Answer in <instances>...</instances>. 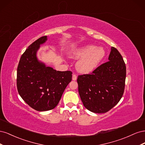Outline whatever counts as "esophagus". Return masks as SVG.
I'll return each mask as SVG.
<instances>
[{
    "label": "esophagus",
    "instance_id": "obj_1",
    "mask_svg": "<svg viewBox=\"0 0 145 145\" xmlns=\"http://www.w3.org/2000/svg\"><path fill=\"white\" fill-rule=\"evenodd\" d=\"M77 76L76 75V74H73L72 75V80H77Z\"/></svg>",
    "mask_w": 145,
    "mask_h": 145
}]
</instances>
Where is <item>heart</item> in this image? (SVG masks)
Masks as SVG:
<instances>
[{"instance_id":"1","label":"heart","mask_w":145,"mask_h":145,"mask_svg":"<svg viewBox=\"0 0 145 145\" xmlns=\"http://www.w3.org/2000/svg\"><path fill=\"white\" fill-rule=\"evenodd\" d=\"M106 52L103 47L86 45L74 51L71 57L80 59L76 63L77 71L83 74L93 71L104 59Z\"/></svg>"}]
</instances>
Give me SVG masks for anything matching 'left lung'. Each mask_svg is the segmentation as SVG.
I'll list each match as a JSON object with an SVG mask.
<instances>
[{
	"mask_svg": "<svg viewBox=\"0 0 145 145\" xmlns=\"http://www.w3.org/2000/svg\"><path fill=\"white\" fill-rule=\"evenodd\" d=\"M109 61L89 74L79 75L78 89L84 106L94 113H105L118 103L124 93L126 69L121 55L111 47Z\"/></svg>",
	"mask_w": 145,
	"mask_h": 145,
	"instance_id": "left-lung-1",
	"label": "left lung"
}]
</instances>
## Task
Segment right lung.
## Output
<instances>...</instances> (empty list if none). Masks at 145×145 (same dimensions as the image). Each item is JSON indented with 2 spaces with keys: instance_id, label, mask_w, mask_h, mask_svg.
I'll return each mask as SVG.
<instances>
[{
  "instance_id": "right-lung-1",
  "label": "right lung",
  "mask_w": 145,
  "mask_h": 145,
  "mask_svg": "<svg viewBox=\"0 0 145 145\" xmlns=\"http://www.w3.org/2000/svg\"><path fill=\"white\" fill-rule=\"evenodd\" d=\"M47 40L41 37L22 55L17 70V88L20 97L38 111H49L58 105L66 87L72 80V72L59 71L38 60L40 45Z\"/></svg>"
}]
</instances>
